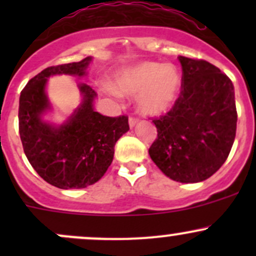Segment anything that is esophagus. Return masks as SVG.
<instances>
[{"label": "esophagus", "instance_id": "34e87169", "mask_svg": "<svg viewBox=\"0 0 256 256\" xmlns=\"http://www.w3.org/2000/svg\"><path fill=\"white\" fill-rule=\"evenodd\" d=\"M138 122V118H132V116H131V118H128V124H130V128H134V126H135Z\"/></svg>", "mask_w": 256, "mask_h": 256}]
</instances>
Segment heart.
Here are the masks:
<instances>
[{"label": "heart", "mask_w": 256, "mask_h": 256, "mask_svg": "<svg viewBox=\"0 0 256 256\" xmlns=\"http://www.w3.org/2000/svg\"><path fill=\"white\" fill-rule=\"evenodd\" d=\"M118 94H138V108L146 115L167 112L177 100L180 76L172 64L144 62L122 70L114 84Z\"/></svg>", "instance_id": "heart-1"}]
</instances>
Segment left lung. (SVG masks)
Here are the masks:
<instances>
[{
    "instance_id": "8db88e82",
    "label": "left lung",
    "mask_w": 256,
    "mask_h": 256,
    "mask_svg": "<svg viewBox=\"0 0 256 256\" xmlns=\"http://www.w3.org/2000/svg\"><path fill=\"white\" fill-rule=\"evenodd\" d=\"M182 66L180 96L170 112L154 118L157 138L148 150L156 166L171 180L202 182L228 158L238 114L232 80L203 59L178 56Z\"/></svg>"
}]
</instances>
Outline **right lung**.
<instances>
[{
    "label": "right lung",
    "instance_id": "1",
    "mask_svg": "<svg viewBox=\"0 0 256 256\" xmlns=\"http://www.w3.org/2000/svg\"><path fill=\"white\" fill-rule=\"evenodd\" d=\"M90 62L92 56H86L76 63L48 66L27 82L20 96L23 151L36 172L62 190L85 188L98 182L112 164L116 141L130 128L126 115L110 118L94 112L96 92L86 84H79L84 99L66 124L56 128L42 120V114L49 109L44 92L49 76H82Z\"/></svg>",
    "mask_w": 256,
    "mask_h": 256
}]
</instances>
